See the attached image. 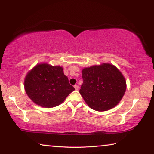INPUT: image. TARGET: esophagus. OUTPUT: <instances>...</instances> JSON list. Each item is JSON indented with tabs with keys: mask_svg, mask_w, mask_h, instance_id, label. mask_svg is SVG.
Listing matches in <instances>:
<instances>
[{
	"mask_svg": "<svg viewBox=\"0 0 154 154\" xmlns=\"http://www.w3.org/2000/svg\"><path fill=\"white\" fill-rule=\"evenodd\" d=\"M74 88H75V90H77L78 89H79V85H74Z\"/></svg>",
	"mask_w": 154,
	"mask_h": 154,
	"instance_id": "1",
	"label": "esophagus"
}]
</instances>
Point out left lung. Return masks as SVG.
<instances>
[{
	"instance_id": "8db88e82",
	"label": "left lung",
	"mask_w": 154,
	"mask_h": 154,
	"mask_svg": "<svg viewBox=\"0 0 154 154\" xmlns=\"http://www.w3.org/2000/svg\"><path fill=\"white\" fill-rule=\"evenodd\" d=\"M83 83L79 93L91 109L98 111L111 109L120 102L126 90V81L120 71L112 64L84 68Z\"/></svg>"
}]
</instances>
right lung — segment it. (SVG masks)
Listing matches in <instances>:
<instances>
[{"label":"right lung","mask_w":154,"mask_h":154,"mask_svg":"<svg viewBox=\"0 0 154 154\" xmlns=\"http://www.w3.org/2000/svg\"><path fill=\"white\" fill-rule=\"evenodd\" d=\"M24 89L33 103L45 108L60 105L75 90L64 75L63 68L48 63L37 64L28 71Z\"/></svg>","instance_id":"obj_1"}]
</instances>
